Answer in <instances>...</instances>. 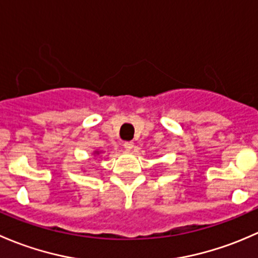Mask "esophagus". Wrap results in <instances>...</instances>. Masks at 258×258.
Returning a JSON list of instances; mask_svg holds the SVG:
<instances>
[{
    "instance_id": "esophagus-1",
    "label": "esophagus",
    "mask_w": 258,
    "mask_h": 258,
    "mask_svg": "<svg viewBox=\"0 0 258 258\" xmlns=\"http://www.w3.org/2000/svg\"><path fill=\"white\" fill-rule=\"evenodd\" d=\"M133 147H134V143H133V142H125V143H124V148H125L126 150H132Z\"/></svg>"
}]
</instances>
